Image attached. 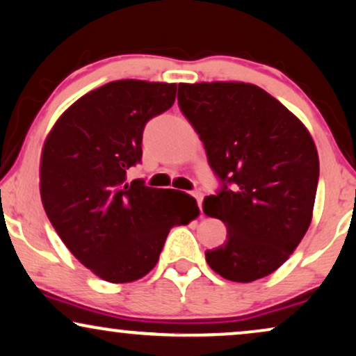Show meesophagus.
Returning a JSON list of instances; mask_svg holds the SVG:
<instances>
[{
	"label": "esophagus",
	"instance_id": "1",
	"mask_svg": "<svg viewBox=\"0 0 356 356\" xmlns=\"http://www.w3.org/2000/svg\"><path fill=\"white\" fill-rule=\"evenodd\" d=\"M193 197H195V200H197V203H198V208H200L202 210V202H203V193L202 192H193L192 193Z\"/></svg>",
	"mask_w": 356,
	"mask_h": 356
}]
</instances>
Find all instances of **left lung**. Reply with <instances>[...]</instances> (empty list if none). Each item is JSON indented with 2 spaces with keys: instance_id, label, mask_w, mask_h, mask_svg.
I'll return each mask as SVG.
<instances>
[{
  "instance_id": "left-lung-1",
  "label": "left lung",
  "mask_w": 356,
  "mask_h": 356,
  "mask_svg": "<svg viewBox=\"0 0 356 356\" xmlns=\"http://www.w3.org/2000/svg\"><path fill=\"white\" fill-rule=\"evenodd\" d=\"M179 107L203 141L221 191L203 213L226 225V243L207 250L218 275L249 283L275 272L312 220L319 156L295 113L255 84H179Z\"/></svg>"
}]
</instances>
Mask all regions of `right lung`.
<instances>
[{"mask_svg":"<svg viewBox=\"0 0 356 356\" xmlns=\"http://www.w3.org/2000/svg\"><path fill=\"white\" fill-rule=\"evenodd\" d=\"M177 84L120 79L84 94L55 122L40 156V197L70 252L111 283L140 280L158 264L170 227L198 216L195 198L153 188L127 170L141 161L151 118Z\"/></svg>","mask_w":356,"mask_h":356,"instance_id":"1","label":"right lung"}]
</instances>
